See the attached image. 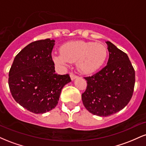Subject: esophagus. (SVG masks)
<instances>
[{
  "instance_id": "34e87169",
  "label": "esophagus",
  "mask_w": 146,
  "mask_h": 146,
  "mask_svg": "<svg viewBox=\"0 0 146 146\" xmlns=\"http://www.w3.org/2000/svg\"><path fill=\"white\" fill-rule=\"evenodd\" d=\"M70 76H71V80H75V78H78V76H77V75H74V74H73V73H71V75H70Z\"/></svg>"
}]
</instances>
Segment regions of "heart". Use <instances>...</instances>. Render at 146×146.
Segmentation results:
<instances>
[{"instance_id":"1","label":"heart","mask_w":146,"mask_h":146,"mask_svg":"<svg viewBox=\"0 0 146 146\" xmlns=\"http://www.w3.org/2000/svg\"><path fill=\"white\" fill-rule=\"evenodd\" d=\"M106 57V47L102 43L78 40L64 44L61 53L53 56V58L56 64L62 66L76 62L80 73L89 74L101 67Z\"/></svg>"}]
</instances>
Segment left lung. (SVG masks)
Instances as JSON below:
<instances>
[{"label":"left lung","instance_id":"1","mask_svg":"<svg viewBox=\"0 0 146 146\" xmlns=\"http://www.w3.org/2000/svg\"><path fill=\"white\" fill-rule=\"evenodd\" d=\"M107 65L92 76L84 78L87 87L82 95L83 104L90 113L107 117L123 109L131 100L135 72L127 54L109 41Z\"/></svg>","mask_w":146,"mask_h":146}]
</instances>
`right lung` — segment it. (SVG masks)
<instances>
[{
    "mask_svg": "<svg viewBox=\"0 0 146 146\" xmlns=\"http://www.w3.org/2000/svg\"><path fill=\"white\" fill-rule=\"evenodd\" d=\"M54 40L30 43L15 57L9 72L11 95L25 109L42 114L54 108L62 89L71 81L69 75L55 73L51 53Z\"/></svg>",
    "mask_w": 146,
    "mask_h": 146,
    "instance_id": "right-lung-1",
    "label": "right lung"
}]
</instances>
